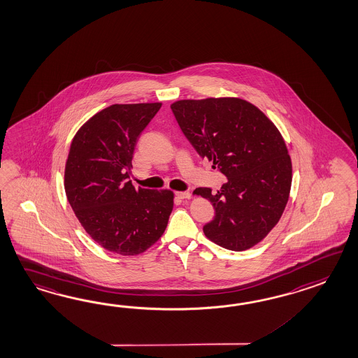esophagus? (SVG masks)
Wrapping results in <instances>:
<instances>
[{
	"instance_id": "esophagus-1",
	"label": "esophagus",
	"mask_w": 358,
	"mask_h": 358,
	"mask_svg": "<svg viewBox=\"0 0 358 358\" xmlns=\"http://www.w3.org/2000/svg\"><path fill=\"white\" fill-rule=\"evenodd\" d=\"M175 194L180 200H189L191 199V193L189 192H176Z\"/></svg>"
}]
</instances>
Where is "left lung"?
<instances>
[{
	"label": "left lung",
	"instance_id": "8db88e82",
	"mask_svg": "<svg viewBox=\"0 0 358 358\" xmlns=\"http://www.w3.org/2000/svg\"><path fill=\"white\" fill-rule=\"evenodd\" d=\"M171 109L201 157L227 176L216 194L203 187L193 191L215 208L205 236L224 249H251L275 228L290 196L292 165L282 135L240 98L176 100Z\"/></svg>",
	"mask_w": 358,
	"mask_h": 358
}]
</instances>
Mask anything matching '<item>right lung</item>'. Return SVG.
I'll return each instance as SVG.
<instances>
[{
  "label": "right lung",
  "instance_id": "right-lung-1",
  "mask_svg": "<svg viewBox=\"0 0 358 358\" xmlns=\"http://www.w3.org/2000/svg\"><path fill=\"white\" fill-rule=\"evenodd\" d=\"M162 103L112 104L76 133L64 169L68 202L101 248L139 255L161 238L174 193L134 188L127 180L138 138Z\"/></svg>",
  "mask_w": 358,
  "mask_h": 358
}]
</instances>
